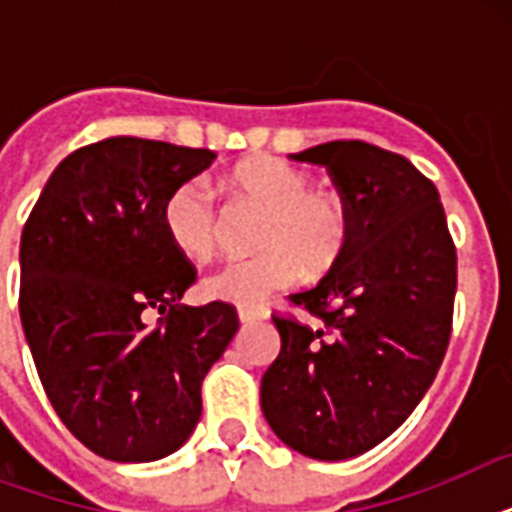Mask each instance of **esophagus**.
I'll use <instances>...</instances> for the list:
<instances>
[{
	"label": "esophagus",
	"mask_w": 512,
	"mask_h": 512,
	"mask_svg": "<svg viewBox=\"0 0 512 512\" xmlns=\"http://www.w3.org/2000/svg\"><path fill=\"white\" fill-rule=\"evenodd\" d=\"M239 321L241 324H255V321H260L265 316L263 311H257V308H239Z\"/></svg>",
	"instance_id": "obj_1"
}]
</instances>
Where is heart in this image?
Here are the masks:
<instances>
[{"instance_id":"1","label":"heart","mask_w":512,"mask_h":512,"mask_svg":"<svg viewBox=\"0 0 512 512\" xmlns=\"http://www.w3.org/2000/svg\"><path fill=\"white\" fill-rule=\"evenodd\" d=\"M225 185L239 201L263 209L257 217L255 255L225 260L204 279L209 300L255 308L273 289L300 279L303 265L324 273L340 260L350 239V212L340 193L311 188V175L273 156H255L236 164ZM164 228L185 257L212 255L220 236L212 193L191 180L170 193L164 204Z\"/></svg>"}]
</instances>
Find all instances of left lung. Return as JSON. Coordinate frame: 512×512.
<instances>
[{
  "mask_svg": "<svg viewBox=\"0 0 512 512\" xmlns=\"http://www.w3.org/2000/svg\"><path fill=\"white\" fill-rule=\"evenodd\" d=\"M327 167L350 239L332 271L289 300L321 329L276 319L281 350L260 382L271 430L311 460L369 452L420 404L452 335L457 252L436 185L364 140L292 154Z\"/></svg>",
  "mask_w": 512,
  "mask_h": 512,
  "instance_id": "obj_1",
  "label": "left lung"
}]
</instances>
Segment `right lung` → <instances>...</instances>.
Instances as JSON below:
<instances>
[{
    "label": "right lung",
    "mask_w": 512,
    "mask_h": 512,
    "mask_svg": "<svg viewBox=\"0 0 512 512\" xmlns=\"http://www.w3.org/2000/svg\"><path fill=\"white\" fill-rule=\"evenodd\" d=\"M212 162L207 148L124 135L84 146L55 167L20 236V324L42 388L106 460L177 452L239 329L228 303H177L196 271L164 228L170 193ZM146 310L163 316L156 328Z\"/></svg>",
    "instance_id": "right-lung-1"
}]
</instances>
